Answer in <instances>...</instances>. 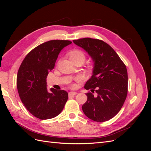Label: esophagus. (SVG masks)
Wrapping results in <instances>:
<instances>
[{"mask_svg":"<svg viewBox=\"0 0 151 151\" xmlns=\"http://www.w3.org/2000/svg\"><path fill=\"white\" fill-rule=\"evenodd\" d=\"M77 94V93L76 92H72V91H71V92L68 93V96H75Z\"/></svg>","mask_w":151,"mask_h":151,"instance_id":"1","label":"esophagus"}]
</instances>
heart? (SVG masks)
Masks as SVG:
<instances>
[{"label":"heart","mask_w":151,"mask_h":151,"mask_svg":"<svg viewBox=\"0 0 151 151\" xmlns=\"http://www.w3.org/2000/svg\"><path fill=\"white\" fill-rule=\"evenodd\" d=\"M68 55L70 60L74 63H78V62L83 63L86 59V55L84 53L83 51H81V50L78 49H74V50H71V51L68 52ZM71 88H76V85L72 84Z\"/></svg>","instance_id":"obj_1"}]
</instances>
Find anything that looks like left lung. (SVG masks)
Returning <instances> with one entry per match:
<instances>
[{"instance_id": "1", "label": "left lung", "mask_w": 151, "mask_h": 151, "mask_svg": "<svg viewBox=\"0 0 151 151\" xmlns=\"http://www.w3.org/2000/svg\"><path fill=\"white\" fill-rule=\"evenodd\" d=\"M84 49L94 62L93 76L84 88L88 99L82 108L86 116L98 122L111 119L120 111L128 93V74L125 63L109 45L90 38L73 40ZM95 90L97 94L94 96Z\"/></svg>"}]
</instances>
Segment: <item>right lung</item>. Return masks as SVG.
I'll list each match as a JSON object with an SVG mask.
<instances>
[{"mask_svg":"<svg viewBox=\"0 0 151 151\" xmlns=\"http://www.w3.org/2000/svg\"><path fill=\"white\" fill-rule=\"evenodd\" d=\"M68 40H50L29 52L18 70L17 88L28 111L40 120H47L61 113L68 99L64 90L47 88V77L55 67L58 54Z\"/></svg>","mask_w":151,"mask_h":151,"instance_id":"add662e5","label":"right lung"}]
</instances>
